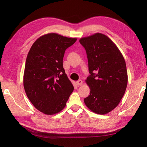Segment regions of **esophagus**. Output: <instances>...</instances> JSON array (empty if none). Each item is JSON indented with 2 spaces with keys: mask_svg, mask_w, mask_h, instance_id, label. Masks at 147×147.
Masks as SVG:
<instances>
[{
  "mask_svg": "<svg viewBox=\"0 0 147 147\" xmlns=\"http://www.w3.org/2000/svg\"><path fill=\"white\" fill-rule=\"evenodd\" d=\"M76 83H77V84H78V85H82V84H83V81L82 80H79L77 81Z\"/></svg>",
  "mask_w": 147,
  "mask_h": 147,
  "instance_id": "1",
  "label": "esophagus"
}]
</instances>
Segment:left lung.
<instances>
[{
  "instance_id": "obj_1",
  "label": "left lung",
  "mask_w": 147,
  "mask_h": 147,
  "mask_svg": "<svg viewBox=\"0 0 147 147\" xmlns=\"http://www.w3.org/2000/svg\"><path fill=\"white\" fill-rule=\"evenodd\" d=\"M86 52L89 72L86 82L90 89L84 102L92 112L104 115L117 107L127 84L124 57L105 35L96 33L79 40Z\"/></svg>"
}]
</instances>
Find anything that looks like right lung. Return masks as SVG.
<instances>
[{
	"label": "right lung",
	"instance_id": "obj_1",
	"mask_svg": "<svg viewBox=\"0 0 147 147\" xmlns=\"http://www.w3.org/2000/svg\"><path fill=\"white\" fill-rule=\"evenodd\" d=\"M77 41L56 33L43 35L31 47L26 58L23 84L31 103L48 115L59 113L74 88L63 68L65 50Z\"/></svg>",
	"mask_w": 147,
	"mask_h": 147
}]
</instances>
